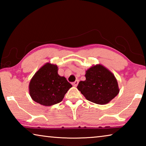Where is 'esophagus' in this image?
<instances>
[{"instance_id": "1", "label": "esophagus", "mask_w": 146, "mask_h": 146, "mask_svg": "<svg viewBox=\"0 0 146 146\" xmlns=\"http://www.w3.org/2000/svg\"><path fill=\"white\" fill-rule=\"evenodd\" d=\"M78 80H75V82H73V84H73V86H75V87H76V86H77V85H78Z\"/></svg>"}]
</instances>
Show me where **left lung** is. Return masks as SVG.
<instances>
[{"mask_svg": "<svg viewBox=\"0 0 146 146\" xmlns=\"http://www.w3.org/2000/svg\"><path fill=\"white\" fill-rule=\"evenodd\" d=\"M86 80L80 81L77 89L88 100L106 104L119 93L117 79L102 65L92 66L86 73Z\"/></svg>", "mask_w": 146, "mask_h": 146, "instance_id": "1", "label": "left lung"}]
</instances>
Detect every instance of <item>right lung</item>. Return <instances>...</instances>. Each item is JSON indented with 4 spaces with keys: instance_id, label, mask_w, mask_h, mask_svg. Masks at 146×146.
Wrapping results in <instances>:
<instances>
[{
    "instance_id": "right-lung-1",
    "label": "right lung",
    "mask_w": 146,
    "mask_h": 146,
    "mask_svg": "<svg viewBox=\"0 0 146 146\" xmlns=\"http://www.w3.org/2000/svg\"><path fill=\"white\" fill-rule=\"evenodd\" d=\"M56 65L47 63L29 83V93L35 102L46 106L60 102L72 85L64 76L58 75Z\"/></svg>"
}]
</instances>
